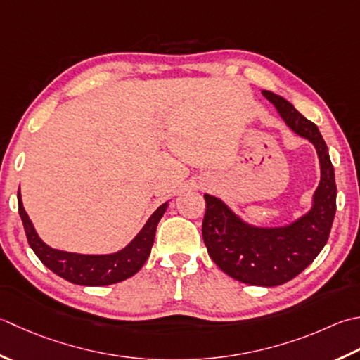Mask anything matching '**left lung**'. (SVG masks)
<instances>
[{
  "instance_id": "8db88e82",
  "label": "left lung",
  "mask_w": 360,
  "mask_h": 360,
  "mask_svg": "<svg viewBox=\"0 0 360 360\" xmlns=\"http://www.w3.org/2000/svg\"><path fill=\"white\" fill-rule=\"evenodd\" d=\"M262 95L288 128L307 139L319 154L321 176L312 207L284 226L264 228L246 223L226 202L206 193L202 238L209 256L231 278L243 284L276 287L298 276L326 245L335 215L337 187L334 167L319 128L283 96L270 90H262Z\"/></svg>"
}]
</instances>
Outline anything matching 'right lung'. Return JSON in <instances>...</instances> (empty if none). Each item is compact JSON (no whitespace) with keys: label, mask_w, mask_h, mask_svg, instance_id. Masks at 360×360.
<instances>
[{"label":"right lung","mask_w":360,"mask_h":360,"mask_svg":"<svg viewBox=\"0 0 360 360\" xmlns=\"http://www.w3.org/2000/svg\"><path fill=\"white\" fill-rule=\"evenodd\" d=\"M167 207L168 201L154 210L145 226L123 250L110 252V255H77V252L54 250L41 240L26 214L18 188V214L23 221L27 243L35 256L41 260V264L58 276L77 285H110L134 276L150 256L158 224Z\"/></svg>","instance_id":"1"}]
</instances>
